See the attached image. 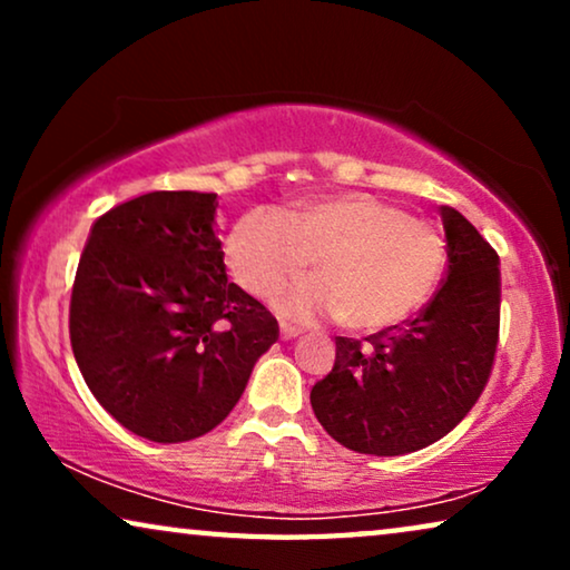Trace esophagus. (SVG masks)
Masks as SVG:
<instances>
[{
  "instance_id": "obj_1",
  "label": "esophagus",
  "mask_w": 570,
  "mask_h": 570,
  "mask_svg": "<svg viewBox=\"0 0 570 570\" xmlns=\"http://www.w3.org/2000/svg\"><path fill=\"white\" fill-rule=\"evenodd\" d=\"M303 330H298V326H291V324H279V337L283 340H295L301 337Z\"/></svg>"
}]
</instances>
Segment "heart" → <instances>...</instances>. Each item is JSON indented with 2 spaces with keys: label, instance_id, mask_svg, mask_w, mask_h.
<instances>
[{
  "label": "heart",
  "instance_id": "1",
  "mask_svg": "<svg viewBox=\"0 0 570 570\" xmlns=\"http://www.w3.org/2000/svg\"><path fill=\"white\" fill-rule=\"evenodd\" d=\"M303 279L277 298L293 322L337 316L355 332H379L420 311L446 269L435 225L368 191H332L285 209L254 207L233 223L225 264L256 298H272L287 279Z\"/></svg>",
  "mask_w": 570,
  "mask_h": 570
}]
</instances>
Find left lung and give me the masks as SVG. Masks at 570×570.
Masks as SVG:
<instances>
[{
    "label": "left lung",
    "instance_id": "obj_1",
    "mask_svg": "<svg viewBox=\"0 0 570 570\" xmlns=\"http://www.w3.org/2000/svg\"><path fill=\"white\" fill-rule=\"evenodd\" d=\"M439 209L449 254L441 291L402 326L365 342L337 337L334 368L311 389L318 423L357 454L431 446L462 423L493 371L501 262L462 213Z\"/></svg>",
    "mask_w": 570,
    "mask_h": 570
}]
</instances>
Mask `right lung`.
Wrapping results in <instances>:
<instances>
[{
    "label": "right lung",
    "instance_id": "add662e5",
    "mask_svg": "<svg viewBox=\"0 0 570 570\" xmlns=\"http://www.w3.org/2000/svg\"><path fill=\"white\" fill-rule=\"evenodd\" d=\"M217 194L150 191L92 223L80 256L69 340L85 384L127 431L155 443L220 425L277 318L228 283Z\"/></svg>",
    "mask_w": 570,
    "mask_h": 570
}]
</instances>
